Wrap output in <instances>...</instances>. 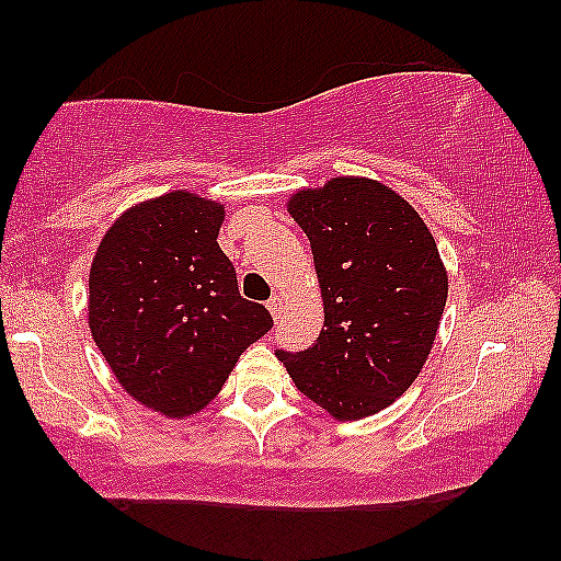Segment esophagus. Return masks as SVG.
<instances>
[{
  "label": "esophagus",
  "instance_id": "1",
  "mask_svg": "<svg viewBox=\"0 0 561 561\" xmlns=\"http://www.w3.org/2000/svg\"><path fill=\"white\" fill-rule=\"evenodd\" d=\"M267 309H271V314L275 322H278L280 314H283V294H275L271 301H267Z\"/></svg>",
  "mask_w": 561,
  "mask_h": 561
}]
</instances>
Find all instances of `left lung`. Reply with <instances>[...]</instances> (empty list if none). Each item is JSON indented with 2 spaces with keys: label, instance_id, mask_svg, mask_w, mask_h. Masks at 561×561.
Segmentation results:
<instances>
[{
  "label": "left lung",
  "instance_id": "8db88e82",
  "mask_svg": "<svg viewBox=\"0 0 561 561\" xmlns=\"http://www.w3.org/2000/svg\"><path fill=\"white\" fill-rule=\"evenodd\" d=\"M288 214L309 237L324 327L307 351L278 358L334 420L381 412L423 370L446 309L431 229L402 195L353 174L294 193Z\"/></svg>",
  "mask_w": 561,
  "mask_h": 561
}]
</instances>
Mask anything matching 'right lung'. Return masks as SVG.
Returning <instances> with one entry per match:
<instances>
[{
	"label": "right lung",
	"instance_id": "add662e5",
	"mask_svg": "<svg viewBox=\"0 0 561 561\" xmlns=\"http://www.w3.org/2000/svg\"><path fill=\"white\" fill-rule=\"evenodd\" d=\"M221 224V203L172 191L121 214L94 252V345L126 394L164 417L201 412L273 327L263 304L239 296Z\"/></svg>",
	"mask_w": 561,
	"mask_h": 561
}]
</instances>
